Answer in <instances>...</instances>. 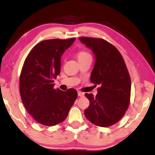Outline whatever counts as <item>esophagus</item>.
Returning <instances> with one entry per match:
<instances>
[{"instance_id":"34e87169","label":"esophagus","mask_w":155,"mask_h":155,"mask_svg":"<svg viewBox=\"0 0 155 155\" xmlns=\"http://www.w3.org/2000/svg\"><path fill=\"white\" fill-rule=\"evenodd\" d=\"M78 95L79 97H82L84 96V93H82V92H81V91H78Z\"/></svg>"}]
</instances>
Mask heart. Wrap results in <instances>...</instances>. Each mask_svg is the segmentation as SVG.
Here are the masks:
<instances>
[{
	"label": "heart",
	"instance_id": "obj_1",
	"mask_svg": "<svg viewBox=\"0 0 155 155\" xmlns=\"http://www.w3.org/2000/svg\"><path fill=\"white\" fill-rule=\"evenodd\" d=\"M92 58L91 55L89 53V52L85 51H82L78 52L77 54V58L78 61H81V60H84V59H87V58Z\"/></svg>",
	"mask_w": 155,
	"mask_h": 155
}]
</instances>
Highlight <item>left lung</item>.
<instances>
[{
    "instance_id": "8db88e82",
    "label": "left lung",
    "mask_w": 155,
    "mask_h": 155,
    "mask_svg": "<svg viewBox=\"0 0 155 155\" xmlns=\"http://www.w3.org/2000/svg\"><path fill=\"white\" fill-rule=\"evenodd\" d=\"M79 40L94 54L91 83L99 85L96 97L85 93L90 105L84 115L101 127L114 124L124 116L130 103L131 82L124 59L118 49L101 38L80 37Z\"/></svg>"
}]
</instances>
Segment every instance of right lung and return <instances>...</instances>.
Instances as JSON below:
<instances>
[{
    "instance_id": "1",
    "label": "right lung",
    "mask_w": 155,
    "mask_h": 155,
    "mask_svg": "<svg viewBox=\"0 0 155 155\" xmlns=\"http://www.w3.org/2000/svg\"><path fill=\"white\" fill-rule=\"evenodd\" d=\"M75 38L49 39L38 43L26 58L20 76L22 103L34 119L45 126L62 123L77 98V91L54 89L61 72V58Z\"/></svg>"
}]
</instances>
